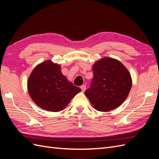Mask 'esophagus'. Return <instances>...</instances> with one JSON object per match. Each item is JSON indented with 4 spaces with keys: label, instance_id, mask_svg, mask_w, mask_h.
<instances>
[{
    "label": "esophagus",
    "instance_id": "esophagus-1",
    "mask_svg": "<svg viewBox=\"0 0 159 159\" xmlns=\"http://www.w3.org/2000/svg\"><path fill=\"white\" fill-rule=\"evenodd\" d=\"M80 88H81V91H85V89H86V86H85V85H82L80 87Z\"/></svg>",
    "mask_w": 159,
    "mask_h": 159
}]
</instances>
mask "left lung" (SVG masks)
Masks as SVG:
<instances>
[{"label":"left lung","mask_w":159,"mask_h":159,"mask_svg":"<svg viewBox=\"0 0 159 159\" xmlns=\"http://www.w3.org/2000/svg\"><path fill=\"white\" fill-rule=\"evenodd\" d=\"M92 69L93 78L85 95L98 111L105 112L118 107L131 88L129 71L119 61L111 57L95 62Z\"/></svg>","instance_id":"8db88e82"}]
</instances>
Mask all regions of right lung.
<instances>
[{
  "instance_id": "add662e5",
  "label": "right lung",
  "mask_w": 159,
  "mask_h": 159,
  "mask_svg": "<svg viewBox=\"0 0 159 159\" xmlns=\"http://www.w3.org/2000/svg\"><path fill=\"white\" fill-rule=\"evenodd\" d=\"M28 90L38 107L52 112L63 110L81 91L61 74L60 66L50 60L33 70L28 80Z\"/></svg>"
}]
</instances>
